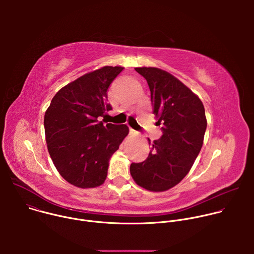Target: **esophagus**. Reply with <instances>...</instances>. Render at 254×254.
Here are the masks:
<instances>
[{
    "label": "esophagus",
    "mask_w": 254,
    "mask_h": 254,
    "mask_svg": "<svg viewBox=\"0 0 254 254\" xmlns=\"http://www.w3.org/2000/svg\"><path fill=\"white\" fill-rule=\"evenodd\" d=\"M129 133H130V134H135L136 131H135L134 129H132L131 127H129Z\"/></svg>",
    "instance_id": "34e87169"
}]
</instances>
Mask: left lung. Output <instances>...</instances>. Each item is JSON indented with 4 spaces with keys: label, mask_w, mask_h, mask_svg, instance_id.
I'll return each instance as SVG.
<instances>
[{
    "label": "left lung",
    "mask_w": 254,
    "mask_h": 254,
    "mask_svg": "<svg viewBox=\"0 0 254 254\" xmlns=\"http://www.w3.org/2000/svg\"><path fill=\"white\" fill-rule=\"evenodd\" d=\"M134 69L149 84L163 135L152 143L148 159L132 163L129 171L139 187L164 192L185 178L201 151L207 127L205 108L198 95L169 72L157 67Z\"/></svg>",
    "instance_id": "left-lung-1"
}]
</instances>
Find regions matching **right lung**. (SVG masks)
Masks as SVG:
<instances>
[{
    "instance_id": "1",
    "label": "right lung",
    "mask_w": 254,
    "mask_h": 254,
    "mask_svg": "<svg viewBox=\"0 0 254 254\" xmlns=\"http://www.w3.org/2000/svg\"><path fill=\"white\" fill-rule=\"evenodd\" d=\"M124 70L103 66L62 87L44 116L49 155L64 180L78 188L104 183L112 156L128 134L127 125H103L99 117L112 110L107 89Z\"/></svg>"
}]
</instances>
